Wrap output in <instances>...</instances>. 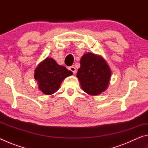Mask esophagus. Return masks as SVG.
I'll return each mask as SVG.
<instances>
[{
  "instance_id": "obj_1",
  "label": "esophagus",
  "mask_w": 148,
  "mask_h": 148,
  "mask_svg": "<svg viewBox=\"0 0 148 148\" xmlns=\"http://www.w3.org/2000/svg\"><path fill=\"white\" fill-rule=\"evenodd\" d=\"M69 69L70 70V71H72V72H73L74 74L76 73V68H75V67H74V66H69Z\"/></svg>"
}]
</instances>
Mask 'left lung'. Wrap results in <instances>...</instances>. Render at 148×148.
Segmentation results:
<instances>
[{
    "mask_svg": "<svg viewBox=\"0 0 148 148\" xmlns=\"http://www.w3.org/2000/svg\"><path fill=\"white\" fill-rule=\"evenodd\" d=\"M77 72L82 88L87 94L97 95L108 87L111 71L102 57L93 53L84 54Z\"/></svg>",
    "mask_w": 148,
    "mask_h": 148,
    "instance_id": "obj_1",
    "label": "left lung"
}]
</instances>
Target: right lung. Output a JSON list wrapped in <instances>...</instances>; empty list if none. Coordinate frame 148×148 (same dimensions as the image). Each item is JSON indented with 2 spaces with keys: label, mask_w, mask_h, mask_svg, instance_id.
<instances>
[{
  "label": "right lung",
  "mask_w": 148,
  "mask_h": 148,
  "mask_svg": "<svg viewBox=\"0 0 148 148\" xmlns=\"http://www.w3.org/2000/svg\"><path fill=\"white\" fill-rule=\"evenodd\" d=\"M72 74L71 71L59 65L54 59L46 58L36 67L34 78L43 93L51 95L59 89L65 77Z\"/></svg>",
  "instance_id": "obj_1"
}]
</instances>
